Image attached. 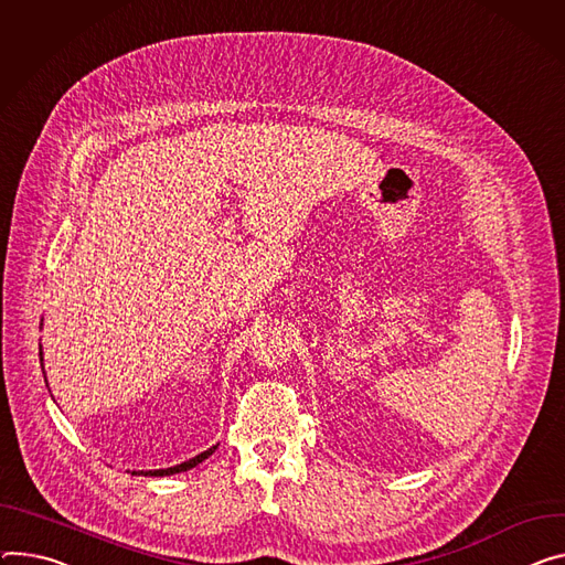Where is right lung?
Instances as JSON below:
<instances>
[{
	"instance_id": "obj_1",
	"label": "right lung",
	"mask_w": 565,
	"mask_h": 565,
	"mask_svg": "<svg viewBox=\"0 0 565 565\" xmlns=\"http://www.w3.org/2000/svg\"><path fill=\"white\" fill-rule=\"evenodd\" d=\"M40 355H42V351H40ZM42 361V358H40ZM218 446H212L210 450H204V452H200V455H195L193 459H189V461H184V465H178V467H171V469H158V471H141L143 476H173V473H182V471H189V469H193V467H198L200 461H204L207 459L214 450H216Z\"/></svg>"
}]
</instances>
